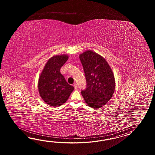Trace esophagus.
<instances>
[{
    "label": "esophagus",
    "mask_w": 155,
    "mask_h": 155,
    "mask_svg": "<svg viewBox=\"0 0 155 155\" xmlns=\"http://www.w3.org/2000/svg\"><path fill=\"white\" fill-rule=\"evenodd\" d=\"M74 88H75V90L78 89V85H77V84H76V83H75V84H74Z\"/></svg>",
    "instance_id": "obj_1"
}]
</instances>
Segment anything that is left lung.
<instances>
[{"instance_id":"obj_1","label":"left lung","mask_w":155,"mask_h":155,"mask_svg":"<svg viewBox=\"0 0 155 155\" xmlns=\"http://www.w3.org/2000/svg\"><path fill=\"white\" fill-rule=\"evenodd\" d=\"M85 75L87 87L81 94L92 109H100L112 97L115 89L112 70L104 58L92 50L79 55Z\"/></svg>"}]
</instances>
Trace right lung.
<instances>
[{
    "label": "right lung",
    "mask_w": 155,
    "mask_h": 155,
    "mask_svg": "<svg viewBox=\"0 0 155 155\" xmlns=\"http://www.w3.org/2000/svg\"><path fill=\"white\" fill-rule=\"evenodd\" d=\"M68 55H54L47 61L39 78L38 89L43 101L49 105L58 107L69 99L74 87L66 82L60 73Z\"/></svg>",
    "instance_id": "obj_1"
}]
</instances>
